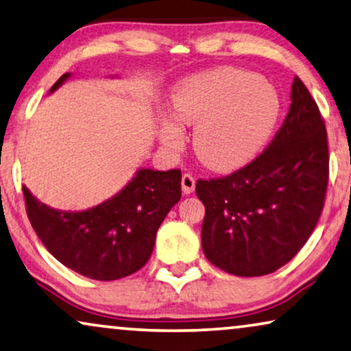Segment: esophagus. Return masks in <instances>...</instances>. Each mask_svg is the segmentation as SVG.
I'll return each mask as SVG.
<instances>
[{"instance_id":"obj_1","label":"esophagus","mask_w":351,"mask_h":351,"mask_svg":"<svg viewBox=\"0 0 351 351\" xmlns=\"http://www.w3.org/2000/svg\"><path fill=\"white\" fill-rule=\"evenodd\" d=\"M195 184H196L195 177L191 176L190 172H185V174L182 176V191H184L185 195L193 193V191H195Z\"/></svg>"}]
</instances>
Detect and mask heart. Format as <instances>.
<instances>
[{"mask_svg": "<svg viewBox=\"0 0 351 351\" xmlns=\"http://www.w3.org/2000/svg\"><path fill=\"white\" fill-rule=\"evenodd\" d=\"M174 118L195 126L193 147L206 166L228 171L251 160L276 126L280 95L267 81L237 69H217L185 80L172 95ZM161 142L177 150L184 132L165 118Z\"/></svg>", "mask_w": 351, "mask_h": 351, "instance_id": "b5f03b06", "label": "heart"}]
</instances>
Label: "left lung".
<instances>
[{"mask_svg": "<svg viewBox=\"0 0 351 351\" xmlns=\"http://www.w3.org/2000/svg\"><path fill=\"white\" fill-rule=\"evenodd\" d=\"M285 123L265 150L241 169L199 179L206 215L203 252L237 276H262L286 265L313 233L329 180L328 132L299 78Z\"/></svg>", "mask_w": 351, "mask_h": 351, "instance_id": "8db88e82", "label": "left lung"}]
</instances>
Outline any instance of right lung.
Here are the masks:
<instances>
[{"instance_id":"right-lung-1","label":"right lung","mask_w":351,"mask_h":351,"mask_svg":"<svg viewBox=\"0 0 351 351\" xmlns=\"http://www.w3.org/2000/svg\"><path fill=\"white\" fill-rule=\"evenodd\" d=\"M70 73L62 75L51 90ZM180 169H141L112 199L81 213L43 204L22 186L28 220L47 251L60 263L90 280L126 278L145 265L156 232L179 203Z\"/></svg>"}]
</instances>
